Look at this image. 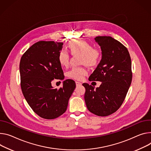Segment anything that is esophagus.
<instances>
[{"label": "esophagus", "instance_id": "esophagus-1", "mask_svg": "<svg viewBox=\"0 0 151 151\" xmlns=\"http://www.w3.org/2000/svg\"><path fill=\"white\" fill-rule=\"evenodd\" d=\"M75 83H76V86H81L82 84L81 83H79V82H78V81H76Z\"/></svg>", "mask_w": 151, "mask_h": 151}]
</instances>
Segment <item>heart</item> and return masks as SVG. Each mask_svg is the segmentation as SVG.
Wrapping results in <instances>:
<instances>
[{"mask_svg": "<svg viewBox=\"0 0 151 151\" xmlns=\"http://www.w3.org/2000/svg\"><path fill=\"white\" fill-rule=\"evenodd\" d=\"M67 47L73 55H79L81 56V62L88 67H93L96 65L101 58V52L98 49L93 48L92 45L81 40H73L68 42ZM70 55L66 51H61L58 56L60 64L67 67L69 64ZM87 74V71L83 67H73L67 73V76L70 78L81 80Z\"/></svg>", "mask_w": 151, "mask_h": 151, "instance_id": "b5f03b06", "label": "heart"}]
</instances>
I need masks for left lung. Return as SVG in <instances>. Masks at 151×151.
Segmentation results:
<instances>
[{"mask_svg": "<svg viewBox=\"0 0 151 151\" xmlns=\"http://www.w3.org/2000/svg\"><path fill=\"white\" fill-rule=\"evenodd\" d=\"M94 40L101 47L102 58L88 79L102 84L95 88L83 83L84 99L91 113L107 116L116 112L125 100L132 81L131 60L127 47L111 37L99 36Z\"/></svg>", "mask_w": 151, "mask_h": 151, "instance_id": "8db88e82", "label": "left lung"}]
</instances>
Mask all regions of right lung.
Returning <instances> with one entry per match:
<instances>
[{
  "mask_svg": "<svg viewBox=\"0 0 151 151\" xmlns=\"http://www.w3.org/2000/svg\"><path fill=\"white\" fill-rule=\"evenodd\" d=\"M63 43L40 41L23 55L20 62L21 88L32 110L46 119H53L66 111L68 100L75 87L72 79L63 81L59 90L52 86L54 79H64L58 60Z\"/></svg>",
  "mask_w": 151,
  "mask_h": 151,
  "instance_id": "1",
  "label": "right lung"
}]
</instances>
